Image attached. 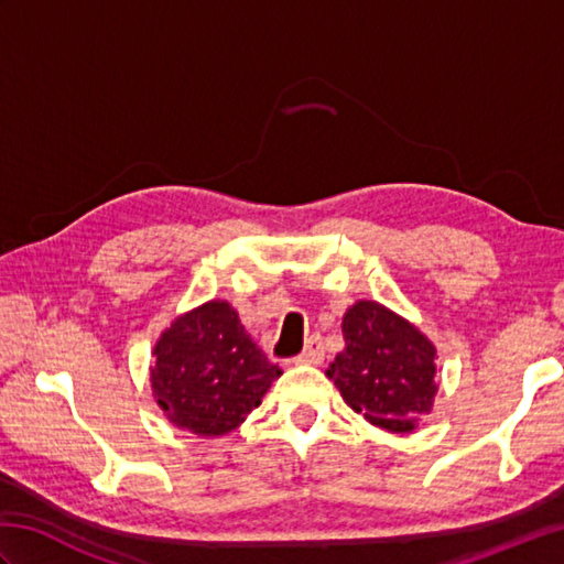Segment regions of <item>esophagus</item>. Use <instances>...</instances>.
Masks as SVG:
<instances>
[{"label": "esophagus", "instance_id": "1", "mask_svg": "<svg viewBox=\"0 0 564 564\" xmlns=\"http://www.w3.org/2000/svg\"><path fill=\"white\" fill-rule=\"evenodd\" d=\"M322 358H325V349H322V341L319 337H310L307 346L303 349V354L297 356V364H305V366H319Z\"/></svg>", "mask_w": 564, "mask_h": 564}]
</instances>
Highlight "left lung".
Wrapping results in <instances>:
<instances>
[{
	"instance_id": "8db88e82",
	"label": "left lung",
	"mask_w": 564,
	"mask_h": 564,
	"mask_svg": "<svg viewBox=\"0 0 564 564\" xmlns=\"http://www.w3.org/2000/svg\"><path fill=\"white\" fill-rule=\"evenodd\" d=\"M344 351L325 376L366 422L412 434L434 410L436 346L410 319L376 301H356L341 319Z\"/></svg>"
}]
</instances>
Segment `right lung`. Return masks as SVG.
<instances>
[{
    "label": "right lung",
    "instance_id": "add662e5",
    "mask_svg": "<svg viewBox=\"0 0 564 564\" xmlns=\"http://www.w3.org/2000/svg\"><path fill=\"white\" fill-rule=\"evenodd\" d=\"M150 388L162 414L196 436H225L281 378L227 301L176 315L154 341Z\"/></svg>",
    "mask_w": 564,
    "mask_h": 564
}]
</instances>
